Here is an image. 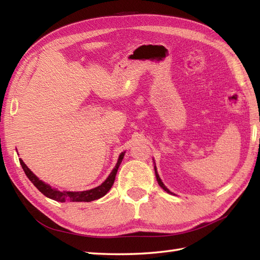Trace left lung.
I'll use <instances>...</instances> for the list:
<instances>
[{
    "label": "left lung",
    "instance_id": "8db88e82",
    "mask_svg": "<svg viewBox=\"0 0 260 260\" xmlns=\"http://www.w3.org/2000/svg\"><path fill=\"white\" fill-rule=\"evenodd\" d=\"M154 169H155V175H156V180H157V183L159 184V186H161L164 191H167L168 193H171V192H170V190H169V189H167V186H165V185L163 184V182L161 181V179H159V176H158V174H157V171H156V167L154 168Z\"/></svg>",
    "mask_w": 260,
    "mask_h": 260
}]
</instances>
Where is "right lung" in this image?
<instances>
[{"instance_id":"right-lung-1","label":"right lung","mask_w":260,"mask_h":260,"mask_svg":"<svg viewBox=\"0 0 260 260\" xmlns=\"http://www.w3.org/2000/svg\"><path fill=\"white\" fill-rule=\"evenodd\" d=\"M124 154L125 153L120 154L117 164H116V167L112 171V173L109 174V176L106 179V181L104 182V183L95 187V189H91L88 191H80V192H66V191L60 192V191H57L54 189H51L50 185H48L45 183V182L39 180L37 176L31 172L30 169L26 167L24 162L22 161L21 158H20V163H21L22 169H23V171H24L25 175L29 178V180L32 182L33 185H35L37 189L40 191L42 194H45L46 197L50 198V199H52V200L58 201V202H90V201L97 200V199L104 197L110 190V187L113 186L115 178H116V173H117L119 165H120L121 161H123Z\"/></svg>"}]
</instances>
